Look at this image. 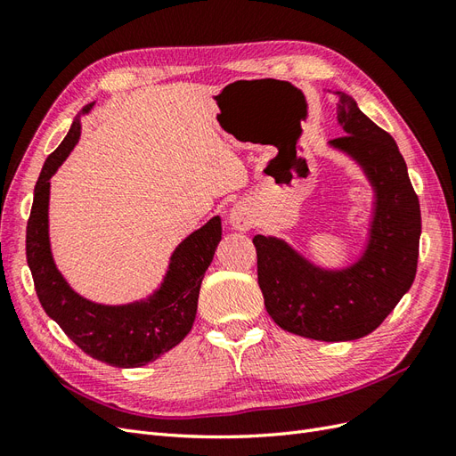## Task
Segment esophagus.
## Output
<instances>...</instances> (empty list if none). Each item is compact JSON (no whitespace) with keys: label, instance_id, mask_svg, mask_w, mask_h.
<instances>
[{"label":"esophagus","instance_id":"1","mask_svg":"<svg viewBox=\"0 0 456 456\" xmlns=\"http://www.w3.org/2000/svg\"><path fill=\"white\" fill-rule=\"evenodd\" d=\"M228 223H230V226L233 230L247 232L255 224V215H253V211L245 203H236L230 209Z\"/></svg>","mask_w":456,"mask_h":456}]
</instances>
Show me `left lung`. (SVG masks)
<instances>
[{"instance_id":"left-lung-1","label":"left lung","mask_w":456,"mask_h":456,"mask_svg":"<svg viewBox=\"0 0 456 456\" xmlns=\"http://www.w3.org/2000/svg\"><path fill=\"white\" fill-rule=\"evenodd\" d=\"M329 93L337 96V121L346 134L327 146L354 161L372 191L362 253L348 266L327 268L283 238L256 233L253 243L272 320L298 337L342 342L372 333L415 281L420 205L392 136L350 94Z\"/></svg>"}]
</instances>
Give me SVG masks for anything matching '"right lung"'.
Returning <instances> with one entry per match:
<instances>
[{
    "instance_id": "add662e5",
    "label": "right lung",
    "mask_w": 456,
    "mask_h": 456,
    "mask_svg": "<svg viewBox=\"0 0 456 456\" xmlns=\"http://www.w3.org/2000/svg\"><path fill=\"white\" fill-rule=\"evenodd\" d=\"M72 121L61 146L45 159L34 188V203L26 226V260L34 278L37 298L45 314L87 355L102 363L133 369L156 362L175 348L196 320L203 275L211 266L220 238V216L191 232L175 247L161 283L144 298L127 305H102L81 297L66 281L53 258L49 240L51 178L70 156L81 136V116Z\"/></svg>"
}]
</instances>
